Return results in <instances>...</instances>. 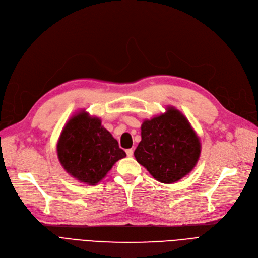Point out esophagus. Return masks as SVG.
I'll list each match as a JSON object with an SVG mask.
<instances>
[{"label":"esophagus","mask_w":258,"mask_h":258,"mask_svg":"<svg viewBox=\"0 0 258 258\" xmlns=\"http://www.w3.org/2000/svg\"><path fill=\"white\" fill-rule=\"evenodd\" d=\"M126 153H127V156L131 157L133 155V150L132 149H128V150H126Z\"/></svg>","instance_id":"34e87169"}]
</instances>
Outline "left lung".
Returning <instances> with one entry per match:
<instances>
[{
	"label": "left lung",
	"instance_id": "left-lung-1",
	"mask_svg": "<svg viewBox=\"0 0 258 258\" xmlns=\"http://www.w3.org/2000/svg\"><path fill=\"white\" fill-rule=\"evenodd\" d=\"M142 141L134 151L139 164L163 183H172L190 173L201 155V142L187 117L174 107L141 127Z\"/></svg>",
	"mask_w": 258,
	"mask_h": 258
}]
</instances>
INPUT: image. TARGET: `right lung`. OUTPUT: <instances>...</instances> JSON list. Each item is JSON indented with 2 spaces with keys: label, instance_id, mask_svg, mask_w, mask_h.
<instances>
[{
  "label": "right lung",
  "instance_id": "add662e5",
  "mask_svg": "<svg viewBox=\"0 0 258 258\" xmlns=\"http://www.w3.org/2000/svg\"><path fill=\"white\" fill-rule=\"evenodd\" d=\"M56 151L60 165L72 177L92 186L106 176L118 159L126 156L117 141L102 126V120L85 111L67 121Z\"/></svg>",
  "mask_w": 258,
  "mask_h": 258
}]
</instances>
